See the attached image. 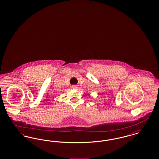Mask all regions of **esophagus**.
Segmentation results:
<instances>
[{
	"label": "esophagus",
	"mask_w": 159,
	"mask_h": 159,
	"mask_svg": "<svg viewBox=\"0 0 159 159\" xmlns=\"http://www.w3.org/2000/svg\"><path fill=\"white\" fill-rule=\"evenodd\" d=\"M71 88H73V89H76V88H77V86H76V85H73V86H71Z\"/></svg>",
	"instance_id": "esophagus-1"
}]
</instances>
